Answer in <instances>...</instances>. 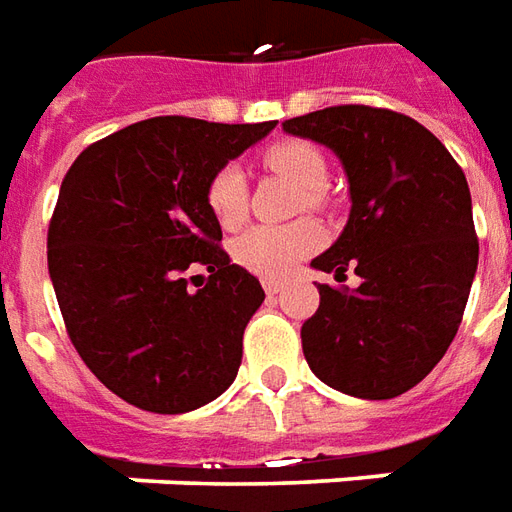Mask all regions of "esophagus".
I'll return each mask as SVG.
<instances>
[{
	"instance_id": "obj_1",
	"label": "esophagus",
	"mask_w": 512,
	"mask_h": 512,
	"mask_svg": "<svg viewBox=\"0 0 512 512\" xmlns=\"http://www.w3.org/2000/svg\"><path fill=\"white\" fill-rule=\"evenodd\" d=\"M262 286L267 295H278V292H284V284H281V281H275V278H264Z\"/></svg>"
}]
</instances>
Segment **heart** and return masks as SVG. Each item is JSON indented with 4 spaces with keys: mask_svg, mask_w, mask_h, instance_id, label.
Here are the masks:
<instances>
[{
    "mask_svg": "<svg viewBox=\"0 0 512 512\" xmlns=\"http://www.w3.org/2000/svg\"><path fill=\"white\" fill-rule=\"evenodd\" d=\"M264 165L292 181L303 192L308 209H320L322 192L328 187V162L320 148L306 140H281L267 148ZM206 204L223 228L242 226L248 215V190L237 165H223L209 179ZM320 245L322 228L314 220H297L289 226H253L234 239V259L262 278H284Z\"/></svg>",
    "mask_w": 512,
    "mask_h": 512,
    "instance_id": "heart-1",
    "label": "heart"
}]
</instances>
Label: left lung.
Masks as SVG:
<instances>
[{"mask_svg": "<svg viewBox=\"0 0 512 512\" xmlns=\"http://www.w3.org/2000/svg\"><path fill=\"white\" fill-rule=\"evenodd\" d=\"M286 134L331 148L350 184V217L311 267L320 308L303 322V355L331 389L391 400L444 358L458 333L480 245L471 192L436 134L408 115L344 104L284 121ZM347 266L362 278L342 287Z\"/></svg>", "mask_w": 512, "mask_h": 512, "instance_id": "left-lung-1", "label": "left lung"}]
</instances>
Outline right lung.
Here are the masks:
<instances>
[{
	"label": "right lung",
	"instance_id": "add662e5",
	"mask_svg": "<svg viewBox=\"0 0 512 512\" xmlns=\"http://www.w3.org/2000/svg\"><path fill=\"white\" fill-rule=\"evenodd\" d=\"M273 129L148 118L88 146L65 173L49 275L76 353L121 400L187 413L237 378L264 289L220 248L206 184ZM195 266L210 275L192 276Z\"/></svg>",
	"mask_w": 512,
	"mask_h": 512
}]
</instances>
